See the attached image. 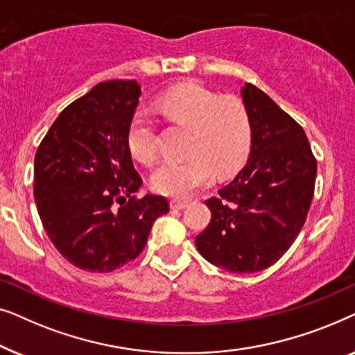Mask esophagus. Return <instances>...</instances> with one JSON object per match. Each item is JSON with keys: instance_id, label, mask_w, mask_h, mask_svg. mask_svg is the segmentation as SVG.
Segmentation results:
<instances>
[{"instance_id": "esophagus-1", "label": "esophagus", "mask_w": 355, "mask_h": 355, "mask_svg": "<svg viewBox=\"0 0 355 355\" xmlns=\"http://www.w3.org/2000/svg\"><path fill=\"white\" fill-rule=\"evenodd\" d=\"M169 205H171L173 210H184V208L189 205V202H186V200H171Z\"/></svg>"}]
</instances>
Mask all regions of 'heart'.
Returning a JSON list of instances; mask_svg holds the SVG:
<instances>
[{
	"instance_id": "1",
	"label": "heart",
	"mask_w": 355,
	"mask_h": 355,
	"mask_svg": "<svg viewBox=\"0 0 355 355\" xmlns=\"http://www.w3.org/2000/svg\"><path fill=\"white\" fill-rule=\"evenodd\" d=\"M158 110L171 123L191 129L181 162H166L152 178L155 192L187 198L215 179L230 176L244 164L252 144V123L245 105L236 96H220L205 87L187 82L159 96ZM132 157L153 164L158 157L157 130L142 111L132 116L128 132Z\"/></svg>"
}]
</instances>
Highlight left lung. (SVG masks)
<instances>
[{
    "instance_id": "obj_1",
    "label": "left lung",
    "mask_w": 355,
    "mask_h": 355,
    "mask_svg": "<svg viewBox=\"0 0 355 355\" xmlns=\"http://www.w3.org/2000/svg\"><path fill=\"white\" fill-rule=\"evenodd\" d=\"M241 95L252 123L249 159L205 202L211 221L196 245L213 265L257 273L276 263L302 230L317 159L304 129L265 92L245 84Z\"/></svg>"
}]
</instances>
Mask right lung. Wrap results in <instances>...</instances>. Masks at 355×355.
<instances>
[{
	"instance_id": "obj_1",
	"label": "right lung",
	"mask_w": 355,
	"mask_h": 355,
	"mask_svg": "<svg viewBox=\"0 0 355 355\" xmlns=\"http://www.w3.org/2000/svg\"><path fill=\"white\" fill-rule=\"evenodd\" d=\"M142 95L135 80H110L61 111L35 155L33 196L58 252L77 268L108 273L134 260L158 216L162 196L135 198L142 178L128 147Z\"/></svg>"
}]
</instances>
